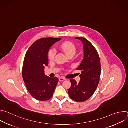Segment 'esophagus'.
Instances as JSON below:
<instances>
[{
	"label": "esophagus",
	"mask_w": 128,
	"mask_h": 128,
	"mask_svg": "<svg viewBox=\"0 0 128 128\" xmlns=\"http://www.w3.org/2000/svg\"><path fill=\"white\" fill-rule=\"evenodd\" d=\"M66 80V79L65 78H63V77H61V78H59V80L60 82H63L64 80Z\"/></svg>",
	"instance_id": "34e87169"
}]
</instances>
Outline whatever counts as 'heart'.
<instances>
[{
  "label": "heart",
  "mask_w": 128,
  "mask_h": 128,
  "mask_svg": "<svg viewBox=\"0 0 128 128\" xmlns=\"http://www.w3.org/2000/svg\"><path fill=\"white\" fill-rule=\"evenodd\" d=\"M60 48L68 56L71 54L74 55L76 52V47L75 45L70 42H65L60 45ZM56 54V50L54 48H51L48 52V59L54 60Z\"/></svg>",
  "instance_id": "heart-1"
}]
</instances>
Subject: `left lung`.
I'll return each mask as SVG.
<instances>
[{"label":"left lung","instance_id":"1","mask_svg":"<svg viewBox=\"0 0 128 128\" xmlns=\"http://www.w3.org/2000/svg\"><path fill=\"white\" fill-rule=\"evenodd\" d=\"M76 39L80 40L84 44V58L77 70L81 71L79 74L80 82L70 79L71 87L68 89V94L71 99L76 102H84L92 96L98 86L101 75V64L98 53L88 40L80 37Z\"/></svg>","mask_w":128,"mask_h":128}]
</instances>
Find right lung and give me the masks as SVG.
Here are the masks:
<instances>
[{"mask_svg": "<svg viewBox=\"0 0 128 128\" xmlns=\"http://www.w3.org/2000/svg\"><path fill=\"white\" fill-rule=\"evenodd\" d=\"M61 38H40L35 41L25 54L22 76L27 88L35 99L44 101L53 96L59 79L44 74V67L48 64V54L50 48Z\"/></svg>", "mask_w": 128, "mask_h": 128, "instance_id": "obj_1", "label": "right lung"}]
</instances>
